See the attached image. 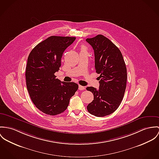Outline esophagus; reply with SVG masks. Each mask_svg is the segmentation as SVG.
<instances>
[{
	"label": "esophagus",
	"instance_id": "obj_1",
	"mask_svg": "<svg viewBox=\"0 0 159 159\" xmlns=\"http://www.w3.org/2000/svg\"><path fill=\"white\" fill-rule=\"evenodd\" d=\"M78 89H79V90H84V89H85V87L82 86H81V85H79Z\"/></svg>",
	"mask_w": 159,
	"mask_h": 159
}]
</instances>
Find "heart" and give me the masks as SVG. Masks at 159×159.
Returning <instances> with one entry per match:
<instances>
[{
	"instance_id": "1",
	"label": "heart",
	"mask_w": 159,
	"mask_h": 159,
	"mask_svg": "<svg viewBox=\"0 0 159 159\" xmlns=\"http://www.w3.org/2000/svg\"><path fill=\"white\" fill-rule=\"evenodd\" d=\"M81 51H86V52H87V49L86 48V47L83 46V47H81Z\"/></svg>"
}]
</instances>
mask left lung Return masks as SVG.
Masks as SVG:
<instances>
[{
    "label": "left lung",
    "mask_w": 159,
    "mask_h": 159,
    "mask_svg": "<svg viewBox=\"0 0 159 159\" xmlns=\"http://www.w3.org/2000/svg\"><path fill=\"white\" fill-rule=\"evenodd\" d=\"M86 41L94 50L96 72L100 74L99 89L87 87L93 100L87 109L92 115L104 116L112 114L123 100L127 82V69L123 55L114 43L98 34Z\"/></svg>",
    "instance_id": "8db88e82"
}]
</instances>
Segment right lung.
Returning <instances> with one entry per match:
<instances>
[{"instance_id": "right-lung-1", "label": "right lung", "mask_w": 159, "mask_h": 159, "mask_svg": "<svg viewBox=\"0 0 159 159\" xmlns=\"http://www.w3.org/2000/svg\"><path fill=\"white\" fill-rule=\"evenodd\" d=\"M75 39L52 36L29 54L25 71L27 90L35 106L45 114L56 116L64 112L78 89L77 84L61 81L55 75L64 52Z\"/></svg>"}]
</instances>
